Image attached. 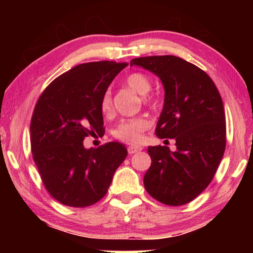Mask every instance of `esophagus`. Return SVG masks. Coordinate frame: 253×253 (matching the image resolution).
Masks as SVG:
<instances>
[{
  "mask_svg": "<svg viewBox=\"0 0 253 253\" xmlns=\"http://www.w3.org/2000/svg\"><path fill=\"white\" fill-rule=\"evenodd\" d=\"M141 150H143V147L137 146V145H131V146L127 147V152H129V154H134Z\"/></svg>",
  "mask_w": 253,
  "mask_h": 253,
  "instance_id": "esophagus-1",
  "label": "esophagus"
}]
</instances>
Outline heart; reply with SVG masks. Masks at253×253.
I'll list each match as a JSON object with an SVG mask.
<instances>
[{
  "mask_svg": "<svg viewBox=\"0 0 253 253\" xmlns=\"http://www.w3.org/2000/svg\"><path fill=\"white\" fill-rule=\"evenodd\" d=\"M126 84L132 91L138 94L145 95L152 87L151 79L141 72H132L126 78ZM145 102L152 103L153 98L147 96L145 98ZM100 109L103 114H109L113 109V100L110 91H106L100 100ZM151 126V121L146 116H136L131 119L122 120L114 131V136L117 139L126 141V143L136 144L141 140L143 132Z\"/></svg>",
  "mask_w": 253,
  "mask_h": 253,
  "instance_id": "1",
  "label": "heart"
}]
</instances>
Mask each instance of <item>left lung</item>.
I'll return each instance as SVG.
<instances>
[{
	"mask_svg": "<svg viewBox=\"0 0 253 253\" xmlns=\"http://www.w3.org/2000/svg\"><path fill=\"white\" fill-rule=\"evenodd\" d=\"M130 65L160 78L165 102L155 134L176 140L174 152L160 145L147 148L152 164L144 176V186L165 205H184L209 186L223 157L222 99L210 76L181 57H138Z\"/></svg>",
	"mask_w": 253,
	"mask_h": 253,
	"instance_id": "1",
	"label": "left lung"
}]
</instances>
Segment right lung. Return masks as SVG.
Segmentation results:
<instances>
[{"label": "right lung", "mask_w": 253, "mask_h": 253, "mask_svg": "<svg viewBox=\"0 0 253 253\" xmlns=\"http://www.w3.org/2000/svg\"><path fill=\"white\" fill-rule=\"evenodd\" d=\"M127 63L79 64L47 86L31 120V148L44 188L57 202L86 207L108 191L126 158L123 144L85 148V137L103 130L100 100Z\"/></svg>", "instance_id": "1"}]
</instances>
